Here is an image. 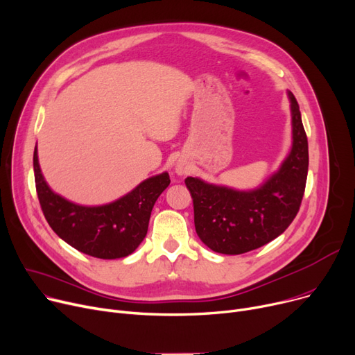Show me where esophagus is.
Wrapping results in <instances>:
<instances>
[{
    "label": "esophagus",
    "mask_w": 355,
    "mask_h": 355,
    "mask_svg": "<svg viewBox=\"0 0 355 355\" xmlns=\"http://www.w3.org/2000/svg\"><path fill=\"white\" fill-rule=\"evenodd\" d=\"M176 173L182 176V175H184V173H186V169L183 168V166H180V164H179V166H176Z\"/></svg>",
    "instance_id": "1"
}]
</instances>
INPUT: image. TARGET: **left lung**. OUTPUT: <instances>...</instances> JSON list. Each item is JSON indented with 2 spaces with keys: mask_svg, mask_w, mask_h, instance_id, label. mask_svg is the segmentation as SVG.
I'll return each mask as SVG.
<instances>
[{
  "mask_svg": "<svg viewBox=\"0 0 355 355\" xmlns=\"http://www.w3.org/2000/svg\"><path fill=\"white\" fill-rule=\"evenodd\" d=\"M293 146L279 169L254 189L186 178L200 241L223 255H239L278 238L300 211L308 175V140L294 94L286 90Z\"/></svg>",
  "mask_w": 355,
  "mask_h": 355,
  "instance_id": "obj_1",
  "label": "left lung"
}]
</instances>
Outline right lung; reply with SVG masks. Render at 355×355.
I'll return each instance as SVG.
<instances>
[{
  "mask_svg": "<svg viewBox=\"0 0 355 355\" xmlns=\"http://www.w3.org/2000/svg\"><path fill=\"white\" fill-rule=\"evenodd\" d=\"M33 163L38 200L53 231L77 251L100 259H119L136 251L148 234L157 198L171 183L169 173L163 172L113 202L87 206L51 189L41 172L37 146Z\"/></svg>",
  "mask_w": 355,
  "mask_h": 355,
  "instance_id": "1",
  "label": "right lung"
}]
</instances>
